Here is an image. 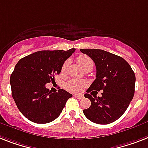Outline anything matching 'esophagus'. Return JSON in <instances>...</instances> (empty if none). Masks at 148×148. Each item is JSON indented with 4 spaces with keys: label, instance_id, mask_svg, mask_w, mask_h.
I'll use <instances>...</instances> for the list:
<instances>
[{
    "label": "esophagus",
    "instance_id": "34e87169",
    "mask_svg": "<svg viewBox=\"0 0 148 148\" xmlns=\"http://www.w3.org/2000/svg\"><path fill=\"white\" fill-rule=\"evenodd\" d=\"M74 97H77V98L79 99H82L83 98H84V97H83L82 95H74Z\"/></svg>",
    "mask_w": 148,
    "mask_h": 148
}]
</instances>
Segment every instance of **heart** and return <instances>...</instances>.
I'll list each match as a JSON object with an SVG mask.
<instances>
[{
  "label": "heart",
  "mask_w": 148,
  "mask_h": 148,
  "mask_svg": "<svg viewBox=\"0 0 148 148\" xmlns=\"http://www.w3.org/2000/svg\"><path fill=\"white\" fill-rule=\"evenodd\" d=\"M77 62L79 63V64L80 65V67L84 70L85 68L89 67V66H93V62L92 61L90 58L88 57L87 55H80L79 57L77 58ZM68 64V62L66 61V62H64L63 65H62V70L64 71L67 68ZM85 83L82 80H69L67 84H66L65 86L66 88L68 89V90L71 91V92H73V93H77V92H80L81 90L83 89V87L84 86Z\"/></svg>",
  "instance_id": "heart-1"
}]
</instances>
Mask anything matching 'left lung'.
<instances>
[{"instance_id": "8db88e82", "label": "left lung", "mask_w": 148, "mask_h": 148, "mask_svg": "<svg viewBox=\"0 0 148 148\" xmlns=\"http://www.w3.org/2000/svg\"><path fill=\"white\" fill-rule=\"evenodd\" d=\"M80 51L91 58L97 68V78L86 92L103 90L100 97L84 94L90 99L91 105L84 109V114L90 121L97 124L115 122L124 114L133 99L134 71L124 58L104 50L83 49Z\"/></svg>"}]
</instances>
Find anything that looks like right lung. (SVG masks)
Returning <instances> with one entry per match:
<instances>
[{"label":"right lung","instance_id":"add662e5","mask_svg":"<svg viewBox=\"0 0 148 148\" xmlns=\"http://www.w3.org/2000/svg\"><path fill=\"white\" fill-rule=\"evenodd\" d=\"M68 51H39L23 58L10 75L12 97L26 119L35 123L45 124L56 119L72 94L63 89L51 93L45 87L55 81L64 61L74 53Z\"/></svg>","mask_w":148,"mask_h":148}]
</instances>
